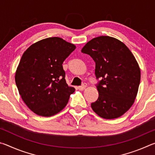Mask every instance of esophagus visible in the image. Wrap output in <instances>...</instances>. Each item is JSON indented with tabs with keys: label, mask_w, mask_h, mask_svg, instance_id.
Listing matches in <instances>:
<instances>
[{
	"label": "esophagus",
	"mask_w": 155,
	"mask_h": 155,
	"mask_svg": "<svg viewBox=\"0 0 155 155\" xmlns=\"http://www.w3.org/2000/svg\"><path fill=\"white\" fill-rule=\"evenodd\" d=\"M86 87H87V84H86V83H83L82 86H78V90H85Z\"/></svg>",
	"instance_id": "1"
}]
</instances>
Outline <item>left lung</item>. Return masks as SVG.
Instances as JSON below:
<instances>
[{
	"instance_id": "1",
	"label": "left lung",
	"mask_w": 155,
	"mask_h": 155,
	"mask_svg": "<svg viewBox=\"0 0 155 155\" xmlns=\"http://www.w3.org/2000/svg\"><path fill=\"white\" fill-rule=\"evenodd\" d=\"M96 63L97 101L93 111L104 119H114L125 114L134 103L140 83L137 61L128 47L116 38L99 36L89 41L81 50Z\"/></svg>"
}]
</instances>
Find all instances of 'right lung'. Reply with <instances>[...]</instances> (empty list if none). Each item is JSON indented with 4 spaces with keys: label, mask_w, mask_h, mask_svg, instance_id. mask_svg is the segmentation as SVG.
I'll return each mask as SVG.
<instances>
[{
    "label": "right lung",
    "mask_w": 155,
    "mask_h": 155,
    "mask_svg": "<svg viewBox=\"0 0 155 155\" xmlns=\"http://www.w3.org/2000/svg\"><path fill=\"white\" fill-rule=\"evenodd\" d=\"M75 45L58 37L37 41L23 53L15 75L22 101L35 114L50 117L66 106L75 89L65 79L63 62Z\"/></svg>",
    "instance_id": "right-lung-1"
}]
</instances>
